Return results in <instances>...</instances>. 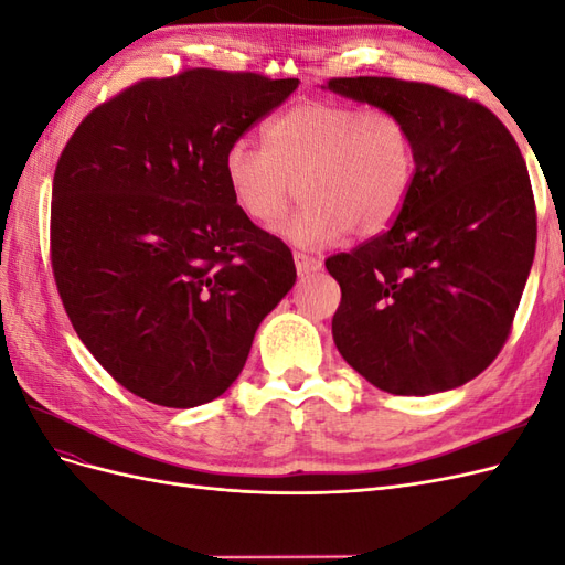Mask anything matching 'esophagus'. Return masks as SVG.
Segmentation results:
<instances>
[{
    "label": "esophagus",
    "instance_id": "34e87169",
    "mask_svg": "<svg viewBox=\"0 0 565 565\" xmlns=\"http://www.w3.org/2000/svg\"><path fill=\"white\" fill-rule=\"evenodd\" d=\"M295 266H297V273H299V276H309V273L320 270L322 262L318 259V256H309V254H301V252H297V254H295Z\"/></svg>",
    "mask_w": 565,
    "mask_h": 565
}]
</instances>
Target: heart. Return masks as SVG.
<instances>
[{"label": "heart", "mask_w": 565, "mask_h": 565, "mask_svg": "<svg viewBox=\"0 0 565 565\" xmlns=\"http://www.w3.org/2000/svg\"><path fill=\"white\" fill-rule=\"evenodd\" d=\"M417 148L388 108L306 98L264 127V150L237 139L224 152L228 193L249 221L270 226L301 183L303 207L276 231L301 249L337 245L355 231L384 233L413 193Z\"/></svg>", "instance_id": "heart-1"}]
</instances>
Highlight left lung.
<instances>
[{"instance_id":"8db88e82","label":"left lung","mask_w":565,"mask_h":565,"mask_svg":"<svg viewBox=\"0 0 565 565\" xmlns=\"http://www.w3.org/2000/svg\"><path fill=\"white\" fill-rule=\"evenodd\" d=\"M324 89L398 113L417 148L401 216L324 262L341 287L334 344L396 396L467 384L504 347L535 256V200L514 136L434 84L334 77Z\"/></svg>"}]
</instances>
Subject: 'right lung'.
<instances>
[{"mask_svg": "<svg viewBox=\"0 0 565 565\" xmlns=\"http://www.w3.org/2000/svg\"><path fill=\"white\" fill-rule=\"evenodd\" d=\"M299 79L193 67L141 79L65 143L51 191V268L82 344L164 407L218 398L292 289L289 247L235 207L224 152Z\"/></svg>", "mask_w": 565, "mask_h": 565, "instance_id": "1", "label": "right lung"}]
</instances>
